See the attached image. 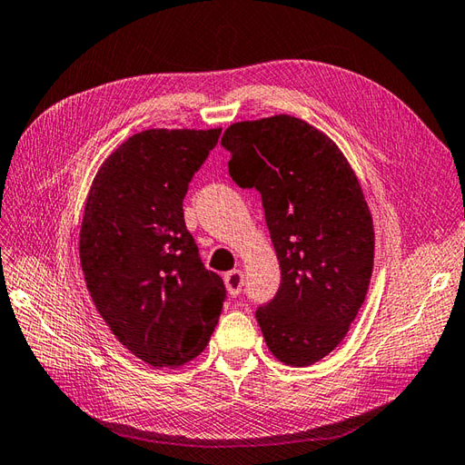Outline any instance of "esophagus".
I'll list each match as a JSON object with an SVG mask.
<instances>
[{"label": "esophagus", "mask_w": 465, "mask_h": 465, "mask_svg": "<svg viewBox=\"0 0 465 465\" xmlns=\"http://www.w3.org/2000/svg\"><path fill=\"white\" fill-rule=\"evenodd\" d=\"M224 286H226V291H229L232 296L241 294L242 286H244V274H242V271L226 272L224 274Z\"/></svg>", "instance_id": "1"}]
</instances>
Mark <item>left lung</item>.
<instances>
[{"instance_id": "8db88e82", "label": "left lung", "mask_w": 465, "mask_h": 465, "mask_svg": "<svg viewBox=\"0 0 465 465\" xmlns=\"http://www.w3.org/2000/svg\"><path fill=\"white\" fill-rule=\"evenodd\" d=\"M229 173L262 197L281 286L256 320L268 350L311 366L342 342L364 304L374 224L362 187L336 143L306 121L274 115L224 131Z\"/></svg>"}]
</instances>
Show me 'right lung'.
Returning <instances> with one entry per match:
<instances>
[{
  "label": "right lung",
  "instance_id": "add662e5",
  "mask_svg": "<svg viewBox=\"0 0 465 465\" xmlns=\"http://www.w3.org/2000/svg\"><path fill=\"white\" fill-rule=\"evenodd\" d=\"M221 129H149L101 164L87 194L79 256L111 332L154 368L197 358L226 291L187 231L183 199Z\"/></svg>",
  "mask_w": 465,
  "mask_h": 465
}]
</instances>
